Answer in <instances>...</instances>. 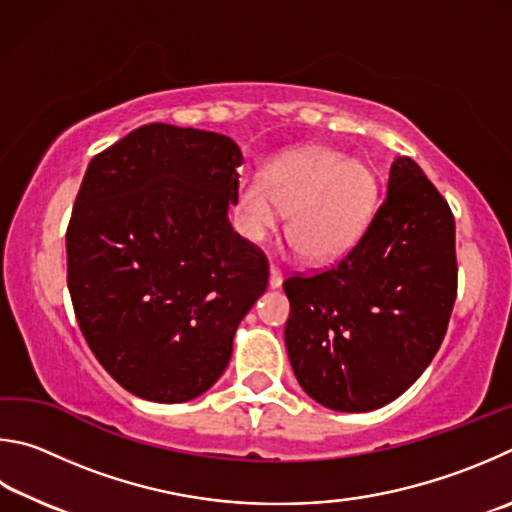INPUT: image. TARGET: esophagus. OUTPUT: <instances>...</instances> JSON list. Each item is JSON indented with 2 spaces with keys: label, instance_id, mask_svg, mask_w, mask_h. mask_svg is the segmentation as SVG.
<instances>
[{
  "label": "esophagus",
  "instance_id": "obj_1",
  "mask_svg": "<svg viewBox=\"0 0 512 512\" xmlns=\"http://www.w3.org/2000/svg\"><path fill=\"white\" fill-rule=\"evenodd\" d=\"M283 285V274H281V270L279 267H270V288L272 290H276V288H281Z\"/></svg>",
  "mask_w": 512,
  "mask_h": 512
}]
</instances>
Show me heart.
<instances>
[{
	"label": "heart",
	"mask_w": 512,
	"mask_h": 512,
	"mask_svg": "<svg viewBox=\"0 0 512 512\" xmlns=\"http://www.w3.org/2000/svg\"><path fill=\"white\" fill-rule=\"evenodd\" d=\"M378 182L362 159L330 148H301L274 159L263 179H242L238 222L249 240H263L288 211V238L306 261L346 254L369 224Z\"/></svg>",
	"instance_id": "1"
}]
</instances>
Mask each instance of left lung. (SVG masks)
<instances>
[{
	"mask_svg": "<svg viewBox=\"0 0 512 512\" xmlns=\"http://www.w3.org/2000/svg\"><path fill=\"white\" fill-rule=\"evenodd\" d=\"M285 324L292 371L335 411L380 409L434 360L456 299L454 218L414 159L396 157L387 197L330 270L292 276Z\"/></svg>",
	"mask_w": 512,
	"mask_h": 512,
	"instance_id": "1",
	"label": "left lung"
}]
</instances>
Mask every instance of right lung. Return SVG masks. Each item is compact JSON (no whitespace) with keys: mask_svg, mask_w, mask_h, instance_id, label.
Listing matches in <instances>:
<instances>
[{"mask_svg":"<svg viewBox=\"0 0 512 512\" xmlns=\"http://www.w3.org/2000/svg\"><path fill=\"white\" fill-rule=\"evenodd\" d=\"M238 143L148 123L89 161L67 229V285L103 369L132 396L186 402L227 369L267 288V258L229 222Z\"/></svg>","mask_w":512,"mask_h":512,"instance_id":"add662e5","label":"right lung"}]
</instances>
